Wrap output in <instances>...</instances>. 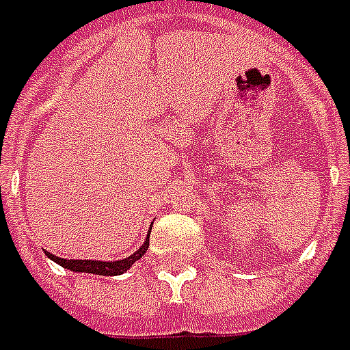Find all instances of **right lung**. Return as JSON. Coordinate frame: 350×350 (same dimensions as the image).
I'll list each match as a JSON object with an SVG mask.
<instances>
[{"instance_id":"1","label":"right lung","mask_w":350,"mask_h":350,"mask_svg":"<svg viewBox=\"0 0 350 350\" xmlns=\"http://www.w3.org/2000/svg\"><path fill=\"white\" fill-rule=\"evenodd\" d=\"M150 235V234H148ZM148 249V239L143 243V247H141L135 254H131L128 258L118 260V262H96V260H64L58 258V256H54L51 252H46V256L51 260H54L56 264H60L62 267H66V269H71V271H84V273H96V275H120L124 271H128L131 267L133 262H137V260L147 252Z\"/></svg>"}]
</instances>
